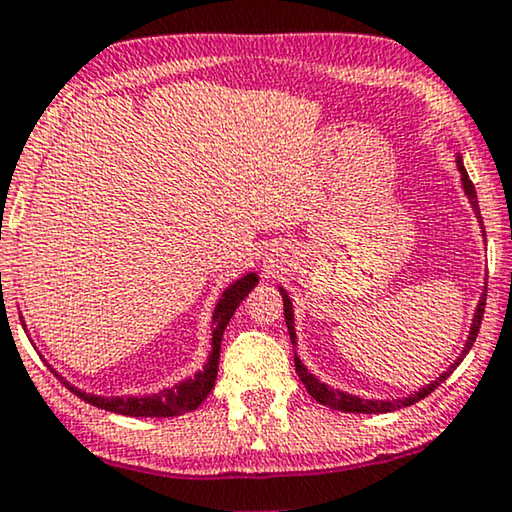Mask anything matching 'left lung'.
Returning <instances> with one entry per match:
<instances>
[{"mask_svg": "<svg viewBox=\"0 0 512 512\" xmlns=\"http://www.w3.org/2000/svg\"><path fill=\"white\" fill-rule=\"evenodd\" d=\"M456 166H459V173H461V182H463V192H466L468 201L473 203V210L475 215H478V220L482 222L480 217V206H478V194H475V187L473 182H470V177L466 173V168H463V161L461 156H456ZM281 295H283V311H285V325H288V332H290V339H292V346L297 344V335H295V318H292V302L288 297V292L281 288ZM485 304H487V290L482 292L480 297V304L478 309H475V318H473V327H470V335H468V342L463 346V353L459 358L454 360L452 365H449L447 372H442L438 379L431 381L426 388H419V391H414L412 395H407V398H400V400H363L358 398V395H349L344 391H335V388H327L325 384H320V381L313 377V374L306 370L302 365V360L295 356V370L299 374V379H302V384L306 386V391L311 393V398H316L320 405L325 407H332V410L337 412H353V414H386V412H393V410H400V407H410L414 403H419L421 398H426L428 393H433L435 388H438L442 381H445L449 374H452L456 367L463 358H466V353L470 351V346L475 344V337H478L480 332V325H482V316H485Z\"/></svg>", "mask_w": 512, "mask_h": 512, "instance_id": "obj_1", "label": "left lung"}]
</instances>
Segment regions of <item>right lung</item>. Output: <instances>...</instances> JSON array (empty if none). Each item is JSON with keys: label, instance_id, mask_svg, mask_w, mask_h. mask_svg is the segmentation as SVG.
I'll return each mask as SVG.
<instances>
[{"label": "right lung", "instance_id": "obj_1", "mask_svg": "<svg viewBox=\"0 0 512 512\" xmlns=\"http://www.w3.org/2000/svg\"><path fill=\"white\" fill-rule=\"evenodd\" d=\"M257 274H248L243 278H238L236 283H231L227 290L222 292V299L215 306L213 313V353H210L206 367L201 372L194 374V379L180 381V384L173 388H163L159 393L145 395V398H138V395H117V398H102V395H91L84 393L81 388H74L67 384V381L56 374V377L63 381V384L70 388L74 395H79L81 400H86L88 405L100 407V410L114 412V414H126V417H180V414H187L199 407L203 400L208 398V393L213 391L215 379H217V365H220V344H222V335L224 327L234 316V311L238 309V304L248 297V292L255 288Z\"/></svg>", "mask_w": 512, "mask_h": 512}]
</instances>
